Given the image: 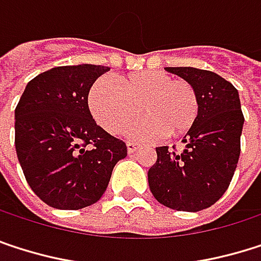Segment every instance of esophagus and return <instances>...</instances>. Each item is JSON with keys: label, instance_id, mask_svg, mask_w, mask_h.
I'll return each instance as SVG.
<instances>
[{"label": "esophagus", "instance_id": "1", "mask_svg": "<svg viewBox=\"0 0 261 261\" xmlns=\"http://www.w3.org/2000/svg\"><path fill=\"white\" fill-rule=\"evenodd\" d=\"M126 147H127V152H129V153H134V152L138 150L140 144H137V143H134V141H127V143H126Z\"/></svg>", "mask_w": 261, "mask_h": 261}]
</instances>
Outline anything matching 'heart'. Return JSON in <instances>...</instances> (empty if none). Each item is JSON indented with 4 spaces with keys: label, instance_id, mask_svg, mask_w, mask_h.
<instances>
[{
    "label": "heart",
    "instance_id": "obj_1",
    "mask_svg": "<svg viewBox=\"0 0 261 261\" xmlns=\"http://www.w3.org/2000/svg\"><path fill=\"white\" fill-rule=\"evenodd\" d=\"M141 112L147 118L127 129L130 138L156 140L179 137L195 124L199 100L193 85L163 71L146 69L121 80L100 77L89 92V109L111 134L121 132Z\"/></svg>",
    "mask_w": 261,
    "mask_h": 261
}]
</instances>
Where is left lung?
<instances>
[{
  "mask_svg": "<svg viewBox=\"0 0 261 261\" xmlns=\"http://www.w3.org/2000/svg\"><path fill=\"white\" fill-rule=\"evenodd\" d=\"M193 85L199 114L182 143V152L156 147V163L149 169L155 199L178 211H200L226 192L240 156L243 114L239 91L219 74L193 66H169Z\"/></svg>",
  "mask_w": 261,
  "mask_h": 261,
  "instance_id": "left-lung-1",
  "label": "left lung"
}]
</instances>
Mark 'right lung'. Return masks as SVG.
Masks as SVG:
<instances>
[{"instance_id": "obj_1", "label": "right lung", "mask_w": 261, "mask_h": 261, "mask_svg": "<svg viewBox=\"0 0 261 261\" xmlns=\"http://www.w3.org/2000/svg\"><path fill=\"white\" fill-rule=\"evenodd\" d=\"M109 68L68 65L30 80L15 109V147L39 199L59 210L95 203L108 189L126 144L97 126L88 94Z\"/></svg>"}]
</instances>
